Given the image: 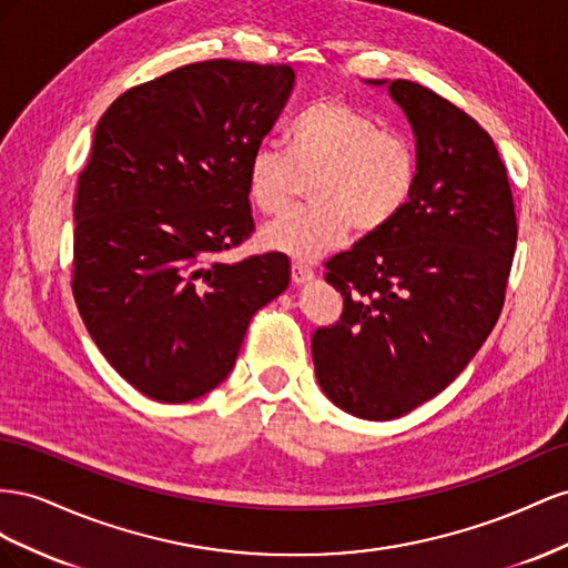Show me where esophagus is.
Returning <instances> with one entry per match:
<instances>
[{
    "instance_id": "obj_1",
    "label": "esophagus",
    "mask_w": 568,
    "mask_h": 568,
    "mask_svg": "<svg viewBox=\"0 0 568 568\" xmlns=\"http://www.w3.org/2000/svg\"><path fill=\"white\" fill-rule=\"evenodd\" d=\"M293 281L297 283V285H302V283H310V281H314V271L306 266V264H302V262H295L293 264Z\"/></svg>"
}]
</instances>
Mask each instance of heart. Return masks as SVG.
<instances>
[{
  "mask_svg": "<svg viewBox=\"0 0 568 568\" xmlns=\"http://www.w3.org/2000/svg\"><path fill=\"white\" fill-rule=\"evenodd\" d=\"M285 152L264 142L247 164V194L266 216L285 212L300 178H312V206L264 225L266 250L312 262L335 250L352 225L362 235L387 229L418 181L409 140L381 131L376 119L339 100H318L297 111L283 133Z\"/></svg>",
  "mask_w": 568,
  "mask_h": 568,
  "instance_id": "1",
  "label": "heart"
}]
</instances>
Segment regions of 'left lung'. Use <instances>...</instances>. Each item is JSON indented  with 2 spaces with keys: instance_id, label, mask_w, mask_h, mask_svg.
<instances>
[{
  "instance_id": "8db88e82",
  "label": "left lung",
  "mask_w": 568,
  "mask_h": 568,
  "mask_svg": "<svg viewBox=\"0 0 568 568\" xmlns=\"http://www.w3.org/2000/svg\"><path fill=\"white\" fill-rule=\"evenodd\" d=\"M385 85L416 140L407 209L326 264L345 300L312 337L316 381L343 412L390 420L455 381L493 333L516 250L507 171L493 138L409 80Z\"/></svg>"
}]
</instances>
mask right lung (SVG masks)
Returning <instances> with one entry per match:
<instances>
[{"mask_svg": "<svg viewBox=\"0 0 568 568\" xmlns=\"http://www.w3.org/2000/svg\"><path fill=\"white\" fill-rule=\"evenodd\" d=\"M295 83L214 59L123 92L94 128L73 206V297L135 390L181 404L235 366L252 316L290 285L281 252L216 262L254 231L247 164Z\"/></svg>", "mask_w": 568, "mask_h": 568, "instance_id": "obj_1", "label": "right lung"}]
</instances>
